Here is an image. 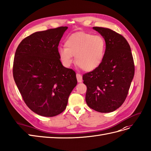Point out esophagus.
<instances>
[{
	"label": "esophagus",
	"mask_w": 151,
	"mask_h": 151,
	"mask_svg": "<svg viewBox=\"0 0 151 151\" xmlns=\"http://www.w3.org/2000/svg\"><path fill=\"white\" fill-rule=\"evenodd\" d=\"M76 78H77V81H78V82L79 83H81L82 82V76L80 74H78V73H77V74L76 75Z\"/></svg>",
	"instance_id": "34e87169"
}]
</instances>
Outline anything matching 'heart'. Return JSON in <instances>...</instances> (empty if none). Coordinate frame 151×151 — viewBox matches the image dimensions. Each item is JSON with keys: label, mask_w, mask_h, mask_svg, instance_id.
<instances>
[{"label": "heart", "mask_w": 151, "mask_h": 151, "mask_svg": "<svg viewBox=\"0 0 151 151\" xmlns=\"http://www.w3.org/2000/svg\"><path fill=\"white\" fill-rule=\"evenodd\" d=\"M65 46L58 48V54L63 65L69 67L73 63L86 71H92L100 66L105 57L106 42L101 36L86 32H76L65 41Z\"/></svg>", "instance_id": "1"}]
</instances>
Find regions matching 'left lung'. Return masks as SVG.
<instances>
[{"mask_svg":"<svg viewBox=\"0 0 151 151\" xmlns=\"http://www.w3.org/2000/svg\"><path fill=\"white\" fill-rule=\"evenodd\" d=\"M93 29L104 38L106 50L100 66L83 75L86 101L91 109L109 113L125 101L134 74V62L130 46L122 35L107 28Z\"/></svg>","mask_w":151,"mask_h":151,"instance_id":"8db88e82","label":"left lung"}]
</instances>
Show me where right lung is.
Wrapping results in <instances>:
<instances>
[{
    "label": "right lung",
    "mask_w": 151,
    "mask_h": 151,
    "mask_svg": "<svg viewBox=\"0 0 151 151\" xmlns=\"http://www.w3.org/2000/svg\"><path fill=\"white\" fill-rule=\"evenodd\" d=\"M68 27L36 32L15 52L13 78L23 99L34 113L53 117L65 109L77 84L75 72L62 64L58 46Z\"/></svg>",
    "instance_id": "obj_1"
}]
</instances>
